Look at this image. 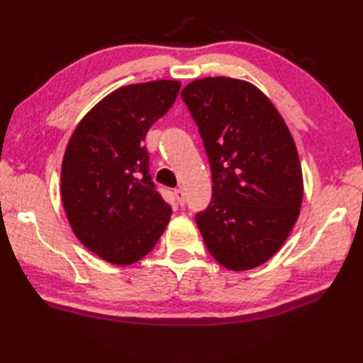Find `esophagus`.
Returning a JSON list of instances; mask_svg holds the SVG:
<instances>
[{
  "instance_id": "esophagus-1",
  "label": "esophagus",
  "mask_w": 363,
  "mask_h": 363,
  "mask_svg": "<svg viewBox=\"0 0 363 363\" xmlns=\"http://www.w3.org/2000/svg\"><path fill=\"white\" fill-rule=\"evenodd\" d=\"M174 196L177 199V203H179V206L186 204V195H184V190L182 189H176L174 190Z\"/></svg>"
}]
</instances>
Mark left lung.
Returning <instances> with one entry per match:
<instances>
[{"mask_svg":"<svg viewBox=\"0 0 363 363\" xmlns=\"http://www.w3.org/2000/svg\"><path fill=\"white\" fill-rule=\"evenodd\" d=\"M181 96L212 169V201L195 217L207 250L233 272L265 264L287 240L303 204V172L290 129L248 81L196 79Z\"/></svg>","mask_w":363,"mask_h":363,"instance_id":"left-lung-1","label":"left lung"}]
</instances>
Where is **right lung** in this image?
Returning a JSON list of instances; mask_svg holds the SVG:
<instances>
[{"label":"right lung","instance_id":"right-lung-1","mask_svg":"<svg viewBox=\"0 0 363 363\" xmlns=\"http://www.w3.org/2000/svg\"><path fill=\"white\" fill-rule=\"evenodd\" d=\"M179 81L120 87L84 115L62 160L60 194L78 240L113 265L145 257L172 209L154 190L145 135L168 112Z\"/></svg>","mask_w":363,"mask_h":363}]
</instances>
